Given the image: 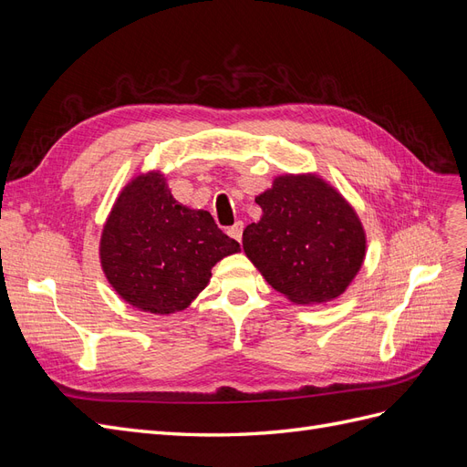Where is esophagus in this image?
I'll return each instance as SVG.
<instances>
[{"mask_svg": "<svg viewBox=\"0 0 467 467\" xmlns=\"http://www.w3.org/2000/svg\"><path fill=\"white\" fill-rule=\"evenodd\" d=\"M244 228H245L244 222H235V223L232 225V228L228 230V234H230L234 239H237V242H242V237H244Z\"/></svg>", "mask_w": 467, "mask_h": 467, "instance_id": "obj_1", "label": "esophagus"}]
</instances>
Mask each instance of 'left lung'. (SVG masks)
I'll list each match as a JSON object with an SVG mask.
<instances>
[{"instance_id": "left-lung-1", "label": "left lung", "mask_w": 467, "mask_h": 467, "mask_svg": "<svg viewBox=\"0 0 467 467\" xmlns=\"http://www.w3.org/2000/svg\"><path fill=\"white\" fill-rule=\"evenodd\" d=\"M255 202L263 218L245 228L244 251L268 285L296 304L341 296L366 253L362 223L343 196L316 175H285Z\"/></svg>"}]
</instances>
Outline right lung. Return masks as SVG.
<instances>
[{
    "label": "right lung",
    "instance_id": "right-lung-1",
    "mask_svg": "<svg viewBox=\"0 0 467 467\" xmlns=\"http://www.w3.org/2000/svg\"><path fill=\"white\" fill-rule=\"evenodd\" d=\"M237 251L210 212L173 199L161 173L140 175L120 192L101 237L112 288L150 314L185 309L208 285L212 266Z\"/></svg>",
    "mask_w": 467,
    "mask_h": 467
}]
</instances>
